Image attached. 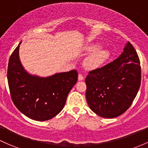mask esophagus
Returning a JSON list of instances; mask_svg holds the SVG:
<instances>
[{
    "label": "esophagus",
    "instance_id": "34e87169",
    "mask_svg": "<svg viewBox=\"0 0 148 148\" xmlns=\"http://www.w3.org/2000/svg\"><path fill=\"white\" fill-rule=\"evenodd\" d=\"M83 80H84L83 75H81V74H79L78 75V80L79 81H82Z\"/></svg>",
    "mask_w": 148,
    "mask_h": 148
}]
</instances>
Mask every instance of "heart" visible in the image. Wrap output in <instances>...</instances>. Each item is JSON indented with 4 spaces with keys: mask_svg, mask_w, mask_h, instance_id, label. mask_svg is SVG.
Here are the masks:
<instances>
[{
    "mask_svg": "<svg viewBox=\"0 0 148 148\" xmlns=\"http://www.w3.org/2000/svg\"><path fill=\"white\" fill-rule=\"evenodd\" d=\"M101 47L99 43H94L87 47V51L92 53L85 61V66L88 69L94 70L99 68L109 57V51Z\"/></svg>",
    "mask_w": 148,
    "mask_h": 148,
    "instance_id": "1",
    "label": "heart"
}]
</instances>
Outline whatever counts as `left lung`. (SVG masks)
I'll return each instance as SVG.
<instances>
[{
	"instance_id": "left-lung-1",
	"label": "left lung",
	"mask_w": 148,
	"mask_h": 148,
	"mask_svg": "<svg viewBox=\"0 0 148 148\" xmlns=\"http://www.w3.org/2000/svg\"><path fill=\"white\" fill-rule=\"evenodd\" d=\"M140 81L139 58L134 47L128 42L119 58L87 75V104L99 116L116 118L131 105Z\"/></svg>"
}]
</instances>
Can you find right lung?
<instances>
[{
  "label": "right lung",
  "mask_w": 148,
  "mask_h": 148,
  "mask_svg": "<svg viewBox=\"0 0 148 148\" xmlns=\"http://www.w3.org/2000/svg\"><path fill=\"white\" fill-rule=\"evenodd\" d=\"M20 42L9 60L8 81L14 104L28 118L44 121L64 107L70 91L77 80L75 70L47 77L32 75L25 69L19 56Z\"/></svg>",
  "instance_id": "obj_1"
}]
</instances>
